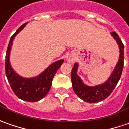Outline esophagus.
I'll return each instance as SVG.
<instances>
[{
  "label": "esophagus",
  "instance_id": "esophagus-1",
  "mask_svg": "<svg viewBox=\"0 0 129 129\" xmlns=\"http://www.w3.org/2000/svg\"><path fill=\"white\" fill-rule=\"evenodd\" d=\"M68 61H70V62H73V59H68Z\"/></svg>",
  "mask_w": 129,
  "mask_h": 129
}]
</instances>
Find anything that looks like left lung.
Segmentation results:
<instances>
[{"label":"left lung","mask_w":129,"mask_h":129,"mask_svg":"<svg viewBox=\"0 0 129 129\" xmlns=\"http://www.w3.org/2000/svg\"><path fill=\"white\" fill-rule=\"evenodd\" d=\"M111 34L116 39L117 44H118V47L120 49V54H119V59L118 61L116 66L107 81L99 85L92 87L88 86L84 84L80 77L77 75V71L78 68V64L75 63L72 69L71 80H72L73 90L80 99H82V101L87 103H98L107 98L116 87L117 83L121 76L122 70L123 67V60H124V54H123L124 46L122 43L121 39L119 38L116 33L114 31L111 33Z\"/></svg>","instance_id":"left-lung-1"}]
</instances>
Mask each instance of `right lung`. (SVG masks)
Returning a JSON list of instances; mask_svg holds the SVG:
<instances>
[{
	"mask_svg": "<svg viewBox=\"0 0 129 129\" xmlns=\"http://www.w3.org/2000/svg\"><path fill=\"white\" fill-rule=\"evenodd\" d=\"M26 24L27 23H23L11 37L6 55V75L11 89L18 98L28 102H37L44 98L49 91L53 77L58 69L61 67L64 59H60L52 63L42 73L32 78L21 77L16 73L10 64V51L14 37Z\"/></svg>",
	"mask_w": 129,
	"mask_h": 129,
	"instance_id": "add662e5",
	"label": "right lung"
}]
</instances>
